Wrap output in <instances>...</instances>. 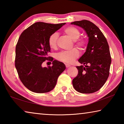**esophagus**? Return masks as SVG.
Returning <instances> with one entry per match:
<instances>
[{
    "instance_id": "34e87169",
    "label": "esophagus",
    "mask_w": 124,
    "mask_h": 124,
    "mask_svg": "<svg viewBox=\"0 0 124 124\" xmlns=\"http://www.w3.org/2000/svg\"><path fill=\"white\" fill-rule=\"evenodd\" d=\"M66 67H67V68H68V67H70V65L68 64H66Z\"/></svg>"
}]
</instances>
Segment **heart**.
I'll return each instance as SVG.
<instances>
[{"label": "heart", "instance_id": "b5f03b06", "mask_svg": "<svg viewBox=\"0 0 124 124\" xmlns=\"http://www.w3.org/2000/svg\"><path fill=\"white\" fill-rule=\"evenodd\" d=\"M64 33L67 35L75 41V45L82 49L85 47L86 42L84 39H78L80 35L79 31L74 27H68L64 29ZM58 37L57 33H54L49 38L48 43L51 49H55L57 46V41ZM79 52L77 49H73L70 51H62L57 54V58L60 61L66 63H72L79 57Z\"/></svg>", "mask_w": 124, "mask_h": 124}]
</instances>
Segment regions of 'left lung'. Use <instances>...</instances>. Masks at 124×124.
I'll use <instances>...</instances> for the list:
<instances>
[{
	"label": "left lung",
	"mask_w": 124,
	"mask_h": 124,
	"mask_svg": "<svg viewBox=\"0 0 124 124\" xmlns=\"http://www.w3.org/2000/svg\"><path fill=\"white\" fill-rule=\"evenodd\" d=\"M71 24L82 28L89 38L86 51L78 60L83 65L76 67L78 74L73 80V86L80 93H93L103 86L109 75L112 60L108 42L98 27L89 21Z\"/></svg>",
	"instance_id": "left-lung-1"
}]
</instances>
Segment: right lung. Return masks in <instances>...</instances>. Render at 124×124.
<instances>
[{
    "label": "right lung",
    "mask_w": 124,
    "mask_h": 124,
    "mask_svg": "<svg viewBox=\"0 0 124 124\" xmlns=\"http://www.w3.org/2000/svg\"><path fill=\"white\" fill-rule=\"evenodd\" d=\"M65 24L38 22L21 34L16 46L15 67L21 81L30 91L36 93L51 91L59 75L66 70L63 63L53 59L52 67H42L50 57L49 37Z\"/></svg>",
    "instance_id": "1"
}]
</instances>
